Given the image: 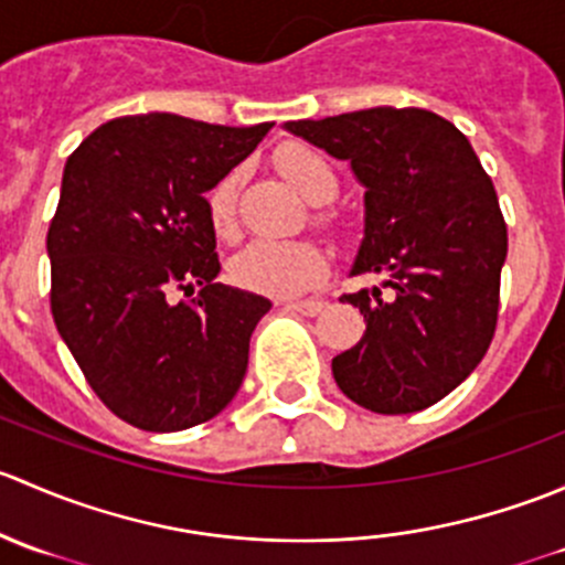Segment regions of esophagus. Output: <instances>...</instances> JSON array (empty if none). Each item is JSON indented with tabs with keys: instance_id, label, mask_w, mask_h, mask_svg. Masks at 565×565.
Wrapping results in <instances>:
<instances>
[{
	"instance_id": "obj_1",
	"label": "esophagus",
	"mask_w": 565,
	"mask_h": 565,
	"mask_svg": "<svg viewBox=\"0 0 565 565\" xmlns=\"http://www.w3.org/2000/svg\"><path fill=\"white\" fill-rule=\"evenodd\" d=\"M324 306H328L324 300H292V303H287V309L298 311L303 317H317Z\"/></svg>"
}]
</instances>
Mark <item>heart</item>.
<instances>
[{"mask_svg":"<svg viewBox=\"0 0 565 565\" xmlns=\"http://www.w3.org/2000/svg\"><path fill=\"white\" fill-rule=\"evenodd\" d=\"M278 169L311 202L324 204L339 193V174L328 158L303 145H289L278 152ZM237 196H241V172L232 169L210 188L207 218L218 237L230 241L237 232ZM319 224L335 226L333 213H319ZM324 273V256L309 241H278L256 237L230 259V278L246 292L267 298H295L317 287Z\"/></svg>","mask_w":565,"mask_h":565,"instance_id":"1","label":"heart"}]
</instances>
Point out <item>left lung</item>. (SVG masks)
<instances>
[{
  "instance_id": "left-lung-1",
  "label": "left lung",
  "mask_w": 565,
  "mask_h": 565,
  "mask_svg": "<svg viewBox=\"0 0 565 565\" xmlns=\"http://www.w3.org/2000/svg\"><path fill=\"white\" fill-rule=\"evenodd\" d=\"M292 134L352 163L366 185V237L352 276L385 287L341 300L366 333L333 358L355 404L383 415L418 413L448 396L487 355L500 315L509 230L470 141L426 108L377 106L287 122Z\"/></svg>"
}]
</instances>
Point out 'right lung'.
<instances>
[{
  "label": "right lung",
  "instance_id": "obj_1",
  "mask_svg": "<svg viewBox=\"0 0 565 565\" xmlns=\"http://www.w3.org/2000/svg\"><path fill=\"white\" fill-rule=\"evenodd\" d=\"M270 128L134 114L100 125L67 158L45 237L51 317L95 396L136 429L204 424L246 377L270 300L215 284L204 193ZM193 286L196 299L173 303L172 291Z\"/></svg>",
  "mask_w": 565,
  "mask_h": 565
}]
</instances>
